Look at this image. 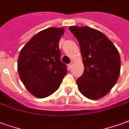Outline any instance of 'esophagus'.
Returning <instances> with one entry per match:
<instances>
[{"mask_svg": "<svg viewBox=\"0 0 129 129\" xmlns=\"http://www.w3.org/2000/svg\"><path fill=\"white\" fill-rule=\"evenodd\" d=\"M72 66V63H70L68 64V67H69V68H71Z\"/></svg>", "mask_w": 129, "mask_h": 129, "instance_id": "obj_1", "label": "esophagus"}]
</instances>
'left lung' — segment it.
<instances>
[{"label": "left lung", "mask_w": 129, "mask_h": 129, "mask_svg": "<svg viewBox=\"0 0 129 129\" xmlns=\"http://www.w3.org/2000/svg\"><path fill=\"white\" fill-rule=\"evenodd\" d=\"M79 42L84 72L77 80L78 88L91 100L101 99L115 85L120 72L117 48L101 31L89 26H70Z\"/></svg>", "instance_id": "8db88e82"}]
</instances>
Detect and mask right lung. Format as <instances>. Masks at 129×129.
Masks as SVG:
<instances>
[{
	"instance_id": "add662e5",
	"label": "right lung",
	"mask_w": 129,
	"mask_h": 129,
	"mask_svg": "<svg viewBox=\"0 0 129 129\" xmlns=\"http://www.w3.org/2000/svg\"><path fill=\"white\" fill-rule=\"evenodd\" d=\"M63 28H48L35 34L21 50L18 70L22 82L33 96L43 99L57 91L68 72L60 60L59 42Z\"/></svg>"
}]
</instances>
